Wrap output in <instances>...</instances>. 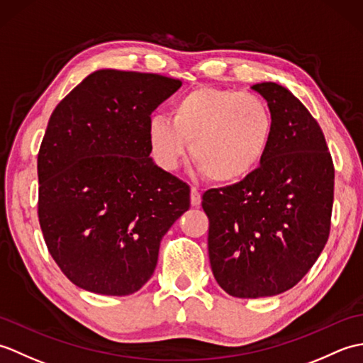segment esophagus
<instances>
[{
  "instance_id": "1",
  "label": "esophagus",
  "mask_w": 363,
  "mask_h": 363,
  "mask_svg": "<svg viewBox=\"0 0 363 363\" xmlns=\"http://www.w3.org/2000/svg\"><path fill=\"white\" fill-rule=\"evenodd\" d=\"M190 204L194 207H198L201 204V194H199L198 189L195 187H191V191H190Z\"/></svg>"
}]
</instances>
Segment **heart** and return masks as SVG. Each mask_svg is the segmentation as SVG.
<instances>
[{
  "mask_svg": "<svg viewBox=\"0 0 363 363\" xmlns=\"http://www.w3.org/2000/svg\"><path fill=\"white\" fill-rule=\"evenodd\" d=\"M273 115L264 99L237 90L196 87L173 104L172 118L154 115L148 143L156 164L173 172L186 157L212 182L234 184L264 160L273 137Z\"/></svg>",
  "mask_w": 363,
  "mask_h": 363,
  "instance_id": "b5f03b06",
  "label": "heart"
}]
</instances>
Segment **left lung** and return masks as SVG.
Segmentation results:
<instances>
[{
	"label": "left lung",
	"instance_id": "obj_1",
	"mask_svg": "<svg viewBox=\"0 0 363 363\" xmlns=\"http://www.w3.org/2000/svg\"><path fill=\"white\" fill-rule=\"evenodd\" d=\"M267 99L273 137L257 169L203 196L209 259L235 298L274 296L296 285L328 242L334 164L320 125L276 82L251 87Z\"/></svg>",
	"mask_w": 363,
	"mask_h": 363
}]
</instances>
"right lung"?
I'll list each match as a JSON object with an SVG mask.
<instances>
[{"label":"right lung","instance_id":"obj_1","mask_svg":"<svg viewBox=\"0 0 363 363\" xmlns=\"http://www.w3.org/2000/svg\"><path fill=\"white\" fill-rule=\"evenodd\" d=\"M182 86L154 73L98 70L51 113L37 157L38 221L78 287L126 296L157 265L162 237L190 187L150 157L154 109Z\"/></svg>","mask_w":363,"mask_h":363}]
</instances>
